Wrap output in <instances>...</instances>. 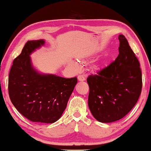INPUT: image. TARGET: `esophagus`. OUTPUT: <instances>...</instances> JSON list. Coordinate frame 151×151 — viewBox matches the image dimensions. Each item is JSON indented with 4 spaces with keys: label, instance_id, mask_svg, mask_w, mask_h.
<instances>
[{
    "label": "esophagus",
    "instance_id": "34e87169",
    "mask_svg": "<svg viewBox=\"0 0 151 151\" xmlns=\"http://www.w3.org/2000/svg\"><path fill=\"white\" fill-rule=\"evenodd\" d=\"M78 80L79 81H85L84 76L83 75H78Z\"/></svg>",
    "mask_w": 151,
    "mask_h": 151
}]
</instances>
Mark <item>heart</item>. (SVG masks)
I'll return each mask as SVG.
<instances>
[{"label": "heart", "instance_id": "1", "mask_svg": "<svg viewBox=\"0 0 151 151\" xmlns=\"http://www.w3.org/2000/svg\"><path fill=\"white\" fill-rule=\"evenodd\" d=\"M101 68V65L99 64V63H96L93 65V67L92 68V70L93 71H94V72H96V71H98Z\"/></svg>", "mask_w": 151, "mask_h": 151}]
</instances>
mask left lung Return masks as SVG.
Returning <instances> with one entry per match:
<instances>
[{
	"instance_id": "1",
	"label": "left lung",
	"mask_w": 151,
	"mask_h": 151,
	"mask_svg": "<svg viewBox=\"0 0 151 151\" xmlns=\"http://www.w3.org/2000/svg\"><path fill=\"white\" fill-rule=\"evenodd\" d=\"M119 55L108 66L87 78L88 107L98 122L123 118L137 102L142 90L138 59L123 35H119Z\"/></svg>"
}]
</instances>
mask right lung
<instances>
[{
  "mask_svg": "<svg viewBox=\"0 0 151 151\" xmlns=\"http://www.w3.org/2000/svg\"><path fill=\"white\" fill-rule=\"evenodd\" d=\"M44 43L43 40L28 41L14 60L9 73V94L16 109L29 121L52 123L66 108L77 78L42 75L34 70L29 55Z\"/></svg>",
  "mask_w": 151,
  "mask_h": 151,
  "instance_id": "right-lung-1",
  "label": "right lung"
}]
</instances>
